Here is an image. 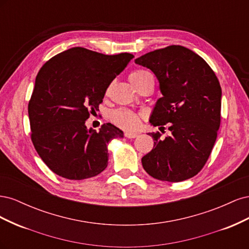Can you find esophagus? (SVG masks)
<instances>
[{
    "label": "esophagus",
    "instance_id": "esophagus-1",
    "mask_svg": "<svg viewBox=\"0 0 249 249\" xmlns=\"http://www.w3.org/2000/svg\"><path fill=\"white\" fill-rule=\"evenodd\" d=\"M124 136H125L126 138L132 139V138H136V137L138 136V134H137V133H133V132H126V133L124 134Z\"/></svg>",
    "mask_w": 249,
    "mask_h": 249
}]
</instances>
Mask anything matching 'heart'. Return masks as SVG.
Listing matches in <instances>:
<instances>
[{"label": "heart", "mask_w": 249, "mask_h": 249, "mask_svg": "<svg viewBox=\"0 0 249 249\" xmlns=\"http://www.w3.org/2000/svg\"><path fill=\"white\" fill-rule=\"evenodd\" d=\"M150 76H152V74L147 71L137 70L134 71L130 74V81L132 84H136V83L142 81L144 78ZM111 119L116 125L124 130H135L137 129L140 124V115L137 114V113L126 109H118L114 112H112Z\"/></svg>", "instance_id": "heart-1"}]
</instances>
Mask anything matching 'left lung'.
I'll return each mask as SVG.
<instances>
[{
    "instance_id": "1",
    "label": "left lung",
    "mask_w": 249,
    "mask_h": 249,
    "mask_svg": "<svg viewBox=\"0 0 249 249\" xmlns=\"http://www.w3.org/2000/svg\"><path fill=\"white\" fill-rule=\"evenodd\" d=\"M159 81L162 97L149 123L169 124V136L148 133L154 148L142 157L144 170L154 178L176 183L190 178L209 159L220 125L221 87L215 72L200 56L182 46L149 52L135 60Z\"/></svg>"
}]
</instances>
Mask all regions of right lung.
Instances as JSON below:
<instances>
[{"label":"right lung","mask_w":249,"mask_h":249,"mask_svg":"<svg viewBox=\"0 0 249 249\" xmlns=\"http://www.w3.org/2000/svg\"><path fill=\"white\" fill-rule=\"evenodd\" d=\"M134 58L71 48L51 58L35 80L28 113L31 139L42 161L69 179L95 177L108 165V144L124 132L105 124L99 132L86 119L97 111L108 86Z\"/></svg>","instance_id":"add662e5"}]
</instances>
